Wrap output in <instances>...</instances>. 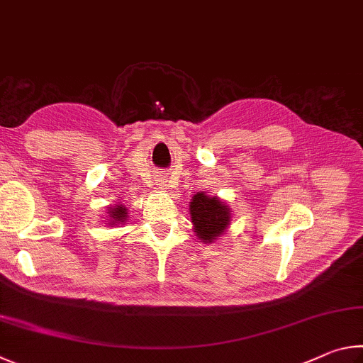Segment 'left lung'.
<instances>
[{"instance_id": "obj_1", "label": "left lung", "mask_w": 363, "mask_h": 363, "mask_svg": "<svg viewBox=\"0 0 363 363\" xmlns=\"http://www.w3.org/2000/svg\"><path fill=\"white\" fill-rule=\"evenodd\" d=\"M189 213L194 225V233L204 244H212L223 234L231 221V211L226 202L217 196L198 193L189 202Z\"/></svg>"}]
</instances>
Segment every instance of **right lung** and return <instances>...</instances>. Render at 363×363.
<instances>
[{
    "instance_id": "add662e5",
    "label": "right lung",
    "mask_w": 363,
    "mask_h": 363,
    "mask_svg": "<svg viewBox=\"0 0 363 363\" xmlns=\"http://www.w3.org/2000/svg\"><path fill=\"white\" fill-rule=\"evenodd\" d=\"M108 223L110 226H116V225H123L125 223L127 218V208L123 204H116L114 207H108Z\"/></svg>"
}]
</instances>
